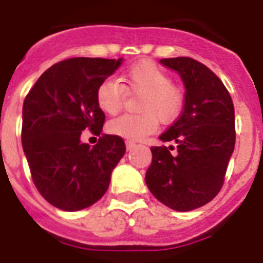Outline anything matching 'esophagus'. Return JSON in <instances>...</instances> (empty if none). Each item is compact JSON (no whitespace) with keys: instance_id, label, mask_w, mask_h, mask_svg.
Segmentation results:
<instances>
[{"instance_id":"1","label":"esophagus","mask_w":263,"mask_h":263,"mask_svg":"<svg viewBox=\"0 0 263 263\" xmlns=\"http://www.w3.org/2000/svg\"><path fill=\"white\" fill-rule=\"evenodd\" d=\"M125 146H127V150H132V148L136 147V144L134 143V142H127V143H125Z\"/></svg>"}]
</instances>
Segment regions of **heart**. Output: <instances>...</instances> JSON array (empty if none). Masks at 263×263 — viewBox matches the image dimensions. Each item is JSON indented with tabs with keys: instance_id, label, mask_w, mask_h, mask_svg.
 I'll return each instance as SVG.
<instances>
[{
	"instance_id": "obj_1",
	"label": "heart",
	"mask_w": 263,
	"mask_h": 263,
	"mask_svg": "<svg viewBox=\"0 0 263 263\" xmlns=\"http://www.w3.org/2000/svg\"><path fill=\"white\" fill-rule=\"evenodd\" d=\"M124 91L140 94L136 105L138 116H120L107 124L111 135L127 140H143L156 131L158 121L171 124L179 119L184 107V91L171 83V78L158 65L142 60L128 68L116 80H103L95 92L99 110L116 115L124 102Z\"/></svg>"
}]
</instances>
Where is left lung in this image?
<instances>
[{
    "label": "left lung",
    "instance_id": "obj_1",
    "mask_svg": "<svg viewBox=\"0 0 263 263\" xmlns=\"http://www.w3.org/2000/svg\"><path fill=\"white\" fill-rule=\"evenodd\" d=\"M185 87L183 113L160 136L172 146L152 147L146 172L148 190L161 203L176 212H190L209 203L224 184L235 148V109L218 76L190 57L164 59Z\"/></svg>",
    "mask_w": 263,
    "mask_h": 263
}]
</instances>
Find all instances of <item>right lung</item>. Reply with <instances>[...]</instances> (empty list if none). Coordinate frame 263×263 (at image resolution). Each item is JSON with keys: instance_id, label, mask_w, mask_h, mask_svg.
<instances>
[{"instance_id": "right-lung-1", "label": "right lung", "mask_w": 263, "mask_h": 263, "mask_svg": "<svg viewBox=\"0 0 263 263\" xmlns=\"http://www.w3.org/2000/svg\"><path fill=\"white\" fill-rule=\"evenodd\" d=\"M123 59H76L54 64L41 75L23 103L22 143L39 194L54 208L78 212L98 202L123 158L121 138L102 134L105 115L97 88ZM90 129L100 136L90 148L80 139Z\"/></svg>"}]
</instances>
